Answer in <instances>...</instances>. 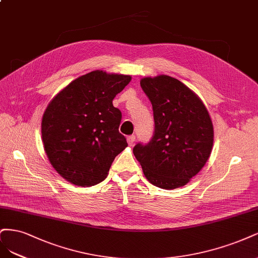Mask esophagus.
<instances>
[{"instance_id":"obj_1","label":"esophagus","mask_w":258,"mask_h":258,"mask_svg":"<svg viewBox=\"0 0 258 258\" xmlns=\"http://www.w3.org/2000/svg\"><path fill=\"white\" fill-rule=\"evenodd\" d=\"M135 141H136V136H135V135H131V136L127 137V143H128L130 146L134 145Z\"/></svg>"}]
</instances>
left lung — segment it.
Listing matches in <instances>:
<instances>
[{
  "mask_svg": "<svg viewBox=\"0 0 258 258\" xmlns=\"http://www.w3.org/2000/svg\"><path fill=\"white\" fill-rule=\"evenodd\" d=\"M141 89L152 104L154 133L133 152L148 181L172 189L185 185L204 167L213 146V125L205 105L170 76L147 77Z\"/></svg>",
  "mask_w": 258,
  "mask_h": 258,
  "instance_id": "1",
  "label": "left lung"
}]
</instances>
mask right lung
I'll list each match as a JSON object with an SVG mask.
<instances>
[{"label": "right lung", "instance_id": "1", "mask_svg": "<svg viewBox=\"0 0 258 258\" xmlns=\"http://www.w3.org/2000/svg\"><path fill=\"white\" fill-rule=\"evenodd\" d=\"M127 75L94 71L72 81L43 115L41 137L53 168L71 183L102 182L114 157L127 147L119 132L122 113L112 99L131 81Z\"/></svg>", "mask_w": 258, "mask_h": 258}]
</instances>
